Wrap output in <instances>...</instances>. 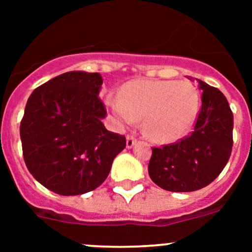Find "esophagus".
Listing matches in <instances>:
<instances>
[{
  "label": "esophagus",
  "mask_w": 252,
  "mask_h": 252,
  "mask_svg": "<svg viewBox=\"0 0 252 252\" xmlns=\"http://www.w3.org/2000/svg\"><path fill=\"white\" fill-rule=\"evenodd\" d=\"M136 142V138L134 135H128L126 136V147L128 149H130V147H133L134 145H135Z\"/></svg>",
  "instance_id": "34e87169"
}]
</instances>
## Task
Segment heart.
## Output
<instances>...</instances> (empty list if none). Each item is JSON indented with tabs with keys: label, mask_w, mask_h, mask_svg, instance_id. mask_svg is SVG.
I'll use <instances>...</instances> for the list:
<instances>
[{
	"label": "heart",
	"mask_w": 252,
	"mask_h": 252,
	"mask_svg": "<svg viewBox=\"0 0 252 252\" xmlns=\"http://www.w3.org/2000/svg\"><path fill=\"white\" fill-rule=\"evenodd\" d=\"M119 126H134L144 117V133L156 142H171L190 129L200 107V95L188 80H133L106 98Z\"/></svg>",
	"instance_id": "1"
}]
</instances>
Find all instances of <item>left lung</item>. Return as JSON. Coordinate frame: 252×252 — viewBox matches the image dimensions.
<instances>
[{
	"instance_id": "8db88e82",
	"label": "left lung",
	"mask_w": 252,
	"mask_h": 252,
	"mask_svg": "<svg viewBox=\"0 0 252 252\" xmlns=\"http://www.w3.org/2000/svg\"><path fill=\"white\" fill-rule=\"evenodd\" d=\"M196 80L202 103L194 130L172 144L152 147L150 178L168 191L188 192L207 187L232 154L234 119L229 103L217 88Z\"/></svg>"
}]
</instances>
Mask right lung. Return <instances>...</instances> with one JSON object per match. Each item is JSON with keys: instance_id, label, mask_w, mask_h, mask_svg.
<instances>
[{"instance_id": "right-lung-1", "label": "right lung", "mask_w": 252, "mask_h": 252, "mask_svg": "<svg viewBox=\"0 0 252 252\" xmlns=\"http://www.w3.org/2000/svg\"><path fill=\"white\" fill-rule=\"evenodd\" d=\"M98 73L68 72L35 89L20 122L23 156L32 177L58 195L95 190L108 177L124 135L102 124Z\"/></svg>"}]
</instances>
